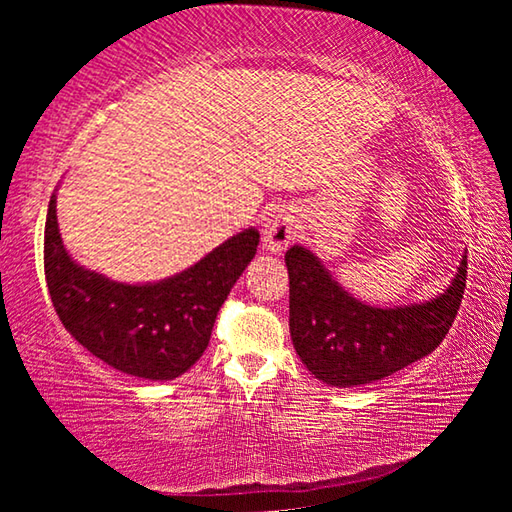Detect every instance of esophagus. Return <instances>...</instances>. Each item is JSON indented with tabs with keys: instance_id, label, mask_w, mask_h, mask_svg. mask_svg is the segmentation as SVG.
<instances>
[{
	"instance_id": "34e87169",
	"label": "esophagus",
	"mask_w": 512,
	"mask_h": 512,
	"mask_svg": "<svg viewBox=\"0 0 512 512\" xmlns=\"http://www.w3.org/2000/svg\"><path fill=\"white\" fill-rule=\"evenodd\" d=\"M262 235L264 246L271 250V253H282L298 235L296 216H293L289 207H273L264 219Z\"/></svg>"
}]
</instances>
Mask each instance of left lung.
I'll list each match as a JSON object with an SVG mask.
<instances>
[{
	"instance_id": "left-lung-1",
	"label": "left lung",
	"mask_w": 512,
	"mask_h": 512,
	"mask_svg": "<svg viewBox=\"0 0 512 512\" xmlns=\"http://www.w3.org/2000/svg\"><path fill=\"white\" fill-rule=\"evenodd\" d=\"M284 262L293 348L311 375L339 388L372 384L436 350L458 314L467 280L465 255L438 298L379 309L343 291L307 248H289Z\"/></svg>"
}]
</instances>
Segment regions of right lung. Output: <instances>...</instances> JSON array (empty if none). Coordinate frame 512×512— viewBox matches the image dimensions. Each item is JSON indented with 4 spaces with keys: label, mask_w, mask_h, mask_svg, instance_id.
Returning a JSON list of instances; mask_svg holds the SVG:
<instances>
[{
    "label": "right lung",
    "mask_w": 512,
    "mask_h": 512,
    "mask_svg": "<svg viewBox=\"0 0 512 512\" xmlns=\"http://www.w3.org/2000/svg\"><path fill=\"white\" fill-rule=\"evenodd\" d=\"M259 232L248 228L187 271L155 284L110 282L72 262L58 235L51 196L45 223V277L69 334L126 375L164 381L183 375L210 343L216 314L255 257Z\"/></svg>",
    "instance_id": "add662e5"
}]
</instances>
